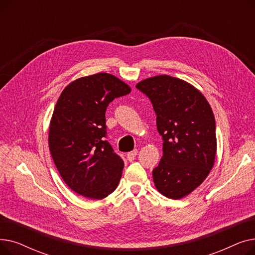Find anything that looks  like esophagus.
Wrapping results in <instances>:
<instances>
[{
    "mask_svg": "<svg viewBox=\"0 0 255 255\" xmlns=\"http://www.w3.org/2000/svg\"><path fill=\"white\" fill-rule=\"evenodd\" d=\"M136 155H137V150H133L127 154V159L129 160V161H133V160L135 159Z\"/></svg>",
    "mask_w": 255,
    "mask_h": 255,
    "instance_id": "esophagus-1",
    "label": "esophagus"
}]
</instances>
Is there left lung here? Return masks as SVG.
<instances>
[{"mask_svg":"<svg viewBox=\"0 0 255 255\" xmlns=\"http://www.w3.org/2000/svg\"><path fill=\"white\" fill-rule=\"evenodd\" d=\"M136 88L151 100L163 140V156L153 169L155 186L164 196L180 199L213 168L217 151L213 111L202 93L180 78L158 75Z\"/></svg>","mask_w":255,"mask_h":255,"instance_id":"obj_1","label":"left lung"}]
</instances>
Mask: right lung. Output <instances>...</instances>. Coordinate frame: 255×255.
I'll return each instance as SVG.
<instances>
[{
	"mask_svg": "<svg viewBox=\"0 0 255 255\" xmlns=\"http://www.w3.org/2000/svg\"><path fill=\"white\" fill-rule=\"evenodd\" d=\"M130 87L109 73L80 77L67 86L53 110L48 145L60 176L74 192L102 199L118 187L124 161L105 140V112Z\"/></svg>",
	"mask_w": 255,
	"mask_h": 255,
	"instance_id": "right-lung-1",
	"label": "right lung"
}]
</instances>
